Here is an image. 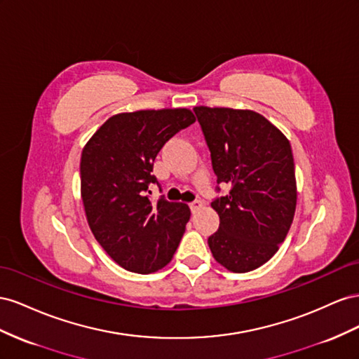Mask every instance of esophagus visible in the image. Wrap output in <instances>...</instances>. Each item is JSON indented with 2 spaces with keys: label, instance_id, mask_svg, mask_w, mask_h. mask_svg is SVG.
Segmentation results:
<instances>
[{
  "label": "esophagus",
  "instance_id": "34e87169",
  "mask_svg": "<svg viewBox=\"0 0 359 359\" xmlns=\"http://www.w3.org/2000/svg\"><path fill=\"white\" fill-rule=\"evenodd\" d=\"M189 208H191L192 213H196V212H198V210L203 208V203H201V201H192V203L189 204Z\"/></svg>",
  "mask_w": 359,
  "mask_h": 359
}]
</instances>
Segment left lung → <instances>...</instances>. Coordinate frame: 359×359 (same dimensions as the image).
<instances>
[{
  "label": "left lung",
  "instance_id": "1",
  "mask_svg": "<svg viewBox=\"0 0 359 359\" xmlns=\"http://www.w3.org/2000/svg\"><path fill=\"white\" fill-rule=\"evenodd\" d=\"M194 111L217 182L231 187L229 196L212 203L219 229L209 248L227 271H254L273 257L293 222L298 191L290 142L251 109L201 105Z\"/></svg>",
  "mask_w": 359,
  "mask_h": 359
}]
</instances>
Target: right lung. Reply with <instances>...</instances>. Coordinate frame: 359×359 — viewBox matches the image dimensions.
Instances as JSON below:
<instances>
[{"mask_svg": "<svg viewBox=\"0 0 359 359\" xmlns=\"http://www.w3.org/2000/svg\"><path fill=\"white\" fill-rule=\"evenodd\" d=\"M194 121L188 108L120 112L83 149L81 198L87 222L100 247L126 271L156 272L179 247L189 206L165 198L151 201L147 191L150 183H158L151 171L159 150Z\"/></svg>", "mask_w": 359, "mask_h": 359, "instance_id": "right-lung-1", "label": "right lung"}]
</instances>
